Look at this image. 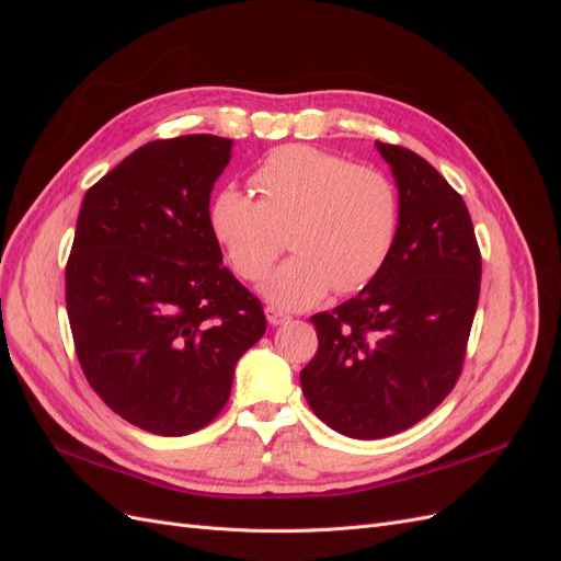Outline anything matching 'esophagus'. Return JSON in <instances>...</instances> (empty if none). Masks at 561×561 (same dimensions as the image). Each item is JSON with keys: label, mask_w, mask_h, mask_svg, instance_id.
Instances as JSON below:
<instances>
[{"label": "esophagus", "mask_w": 561, "mask_h": 561, "mask_svg": "<svg viewBox=\"0 0 561 561\" xmlns=\"http://www.w3.org/2000/svg\"><path fill=\"white\" fill-rule=\"evenodd\" d=\"M264 313H266L268 325H283V322L290 320V313L280 311L278 307H266V309H264Z\"/></svg>", "instance_id": "obj_1"}]
</instances>
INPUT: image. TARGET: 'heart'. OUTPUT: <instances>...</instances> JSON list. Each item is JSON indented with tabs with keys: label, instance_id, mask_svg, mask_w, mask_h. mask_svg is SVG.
<instances>
[{
	"label": "heart",
	"instance_id": "heart-1",
	"mask_svg": "<svg viewBox=\"0 0 561 561\" xmlns=\"http://www.w3.org/2000/svg\"><path fill=\"white\" fill-rule=\"evenodd\" d=\"M260 199L236 184L219 190L208 208L213 239L243 280L262 278L285 248L262 295L280 309H307L332 287L360 293L386 266L398 241L400 198L377 168L307 145H285L254 168Z\"/></svg>",
	"mask_w": 561,
	"mask_h": 561
}]
</instances>
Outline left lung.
Instances as JSON below:
<instances>
[{
    "label": "left lung",
    "mask_w": 561,
    "mask_h": 561,
    "mask_svg": "<svg viewBox=\"0 0 561 561\" xmlns=\"http://www.w3.org/2000/svg\"><path fill=\"white\" fill-rule=\"evenodd\" d=\"M377 149L398 184L396 248L365 290L311 318L318 351L299 375L313 414L355 439L412 428L449 396L482 278L461 194L412 149Z\"/></svg>",
    "instance_id": "8db88e82"
}]
</instances>
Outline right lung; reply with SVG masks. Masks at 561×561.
<instances>
[{
    "label": "right lung",
    "instance_id": "add662e5",
    "mask_svg": "<svg viewBox=\"0 0 561 561\" xmlns=\"http://www.w3.org/2000/svg\"><path fill=\"white\" fill-rule=\"evenodd\" d=\"M231 140H154L83 196L65 268L79 365L103 402L147 433L190 435L222 412L257 344L260 299L227 266L208 225Z\"/></svg>",
    "mask_w": 561,
    "mask_h": 561
}]
</instances>
